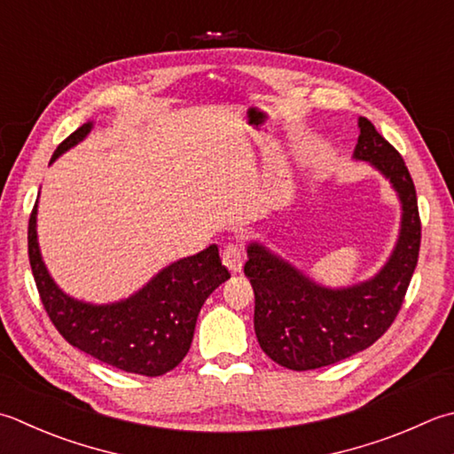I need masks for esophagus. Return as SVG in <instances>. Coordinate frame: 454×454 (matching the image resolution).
Returning <instances> with one entry per match:
<instances>
[{
    "mask_svg": "<svg viewBox=\"0 0 454 454\" xmlns=\"http://www.w3.org/2000/svg\"><path fill=\"white\" fill-rule=\"evenodd\" d=\"M222 262H224L226 268L232 273L242 271V268H244V250L236 244H228L224 247V252H222Z\"/></svg>",
    "mask_w": 454,
    "mask_h": 454,
    "instance_id": "34e87169",
    "label": "esophagus"
}]
</instances>
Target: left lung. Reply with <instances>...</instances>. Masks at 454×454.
I'll return each instance as SVG.
<instances>
[{"label": "left lung", "instance_id": "1", "mask_svg": "<svg viewBox=\"0 0 454 454\" xmlns=\"http://www.w3.org/2000/svg\"><path fill=\"white\" fill-rule=\"evenodd\" d=\"M354 159L368 161L392 183L402 200V230L392 255L374 278L350 287H323L268 247L247 246L244 273L255 295L257 342L279 366L305 372L366 350L402 309L421 246L415 184L397 149L366 118Z\"/></svg>", "mask_w": 454, "mask_h": 454}]
</instances>
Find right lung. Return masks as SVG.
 <instances>
[{
  "label": "right lung",
  "mask_w": 454,
  "mask_h": 454,
  "mask_svg": "<svg viewBox=\"0 0 454 454\" xmlns=\"http://www.w3.org/2000/svg\"><path fill=\"white\" fill-rule=\"evenodd\" d=\"M92 121L62 141L55 159L82 141ZM29 263L43 307L68 344L110 366L139 376H163L191 348L194 325L208 295L226 279L218 246L167 265L144 289L118 303L90 305L62 293L44 268L37 242V202L29 218Z\"/></svg>",
  "instance_id": "obj_1"
}]
</instances>
